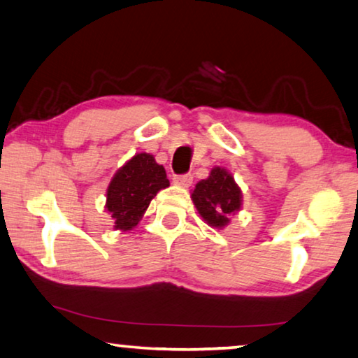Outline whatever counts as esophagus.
<instances>
[{
    "label": "esophagus",
    "mask_w": 358,
    "mask_h": 358,
    "mask_svg": "<svg viewBox=\"0 0 358 358\" xmlns=\"http://www.w3.org/2000/svg\"><path fill=\"white\" fill-rule=\"evenodd\" d=\"M192 180H194V174H190V173L176 174L174 176V182L179 184V185H184V187H189L192 184Z\"/></svg>",
    "instance_id": "1"
}]
</instances>
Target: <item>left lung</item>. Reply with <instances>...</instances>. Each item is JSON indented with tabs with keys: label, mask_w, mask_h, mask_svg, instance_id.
I'll use <instances>...</instances> for the list:
<instances>
[{
	"label": "left lung",
	"mask_w": 358,
	"mask_h": 358,
	"mask_svg": "<svg viewBox=\"0 0 358 358\" xmlns=\"http://www.w3.org/2000/svg\"><path fill=\"white\" fill-rule=\"evenodd\" d=\"M198 213L213 227H224L229 216L240 210L241 192L225 169L214 168L210 178L200 180L192 194Z\"/></svg>",
	"instance_id": "obj_1"
}]
</instances>
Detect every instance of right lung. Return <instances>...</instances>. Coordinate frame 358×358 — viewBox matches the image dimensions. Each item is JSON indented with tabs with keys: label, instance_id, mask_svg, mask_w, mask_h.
<instances>
[{
	"label": "right lung",
	"instance_id": "add662e5",
	"mask_svg": "<svg viewBox=\"0 0 358 358\" xmlns=\"http://www.w3.org/2000/svg\"><path fill=\"white\" fill-rule=\"evenodd\" d=\"M169 180L162 164L148 153H137L124 164L107 189V211L112 214L115 227L129 230L139 222L142 214L150 205L152 198Z\"/></svg>",
	"mask_w": 358,
	"mask_h": 358
}]
</instances>
